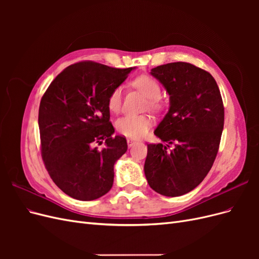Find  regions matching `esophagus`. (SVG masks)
Returning a JSON list of instances; mask_svg holds the SVG:
<instances>
[{"mask_svg": "<svg viewBox=\"0 0 259 259\" xmlns=\"http://www.w3.org/2000/svg\"><path fill=\"white\" fill-rule=\"evenodd\" d=\"M134 144H136V142H135L134 139H131V138H128V139H127V145H128V147H130V148L134 146Z\"/></svg>", "mask_w": 259, "mask_h": 259, "instance_id": "esophagus-1", "label": "esophagus"}]
</instances>
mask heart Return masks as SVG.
<instances>
[{"label": "heart", "mask_w": 259, "mask_h": 259, "mask_svg": "<svg viewBox=\"0 0 259 259\" xmlns=\"http://www.w3.org/2000/svg\"><path fill=\"white\" fill-rule=\"evenodd\" d=\"M133 88L142 92L148 97V106L153 110H160L162 108L160 83L150 75H139L131 82ZM123 90L121 86H116L108 97V108L113 113L119 112L122 107ZM152 125V119L147 114H127L120 117L115 123L116 131L120 134L130 138H142Z\"/></svg>", "instance_id": "1"}]
</instances>
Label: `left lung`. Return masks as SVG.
I'll return each mask as SVG.
<instances>
[{
    "instance_id": "8db88e82",
    "label": "left lung",
    "mask_w": 259,
    "mask_h": 259,
    "mask_svg": "<svg viewBox=\"0 0 259 259\" xmlns=\"http://www.w3.org/2000/svg\"><path fill=\"white\" fill-rule=\"evenodd\" d=\"M151 74L169 95L168 112L154 134L175 147L149 144L145 175L155 192L179 197L198 187L213 166L224 128L223 99L211 74L189 62L158 66Z\"/></svg>"
}]
</instances>
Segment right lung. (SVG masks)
I'll list each match as a JSON object with an SVG mask.
<instances>
[{"instance_id": "right-lung-1", "label": "right lung", "mask_w": 259, "mask_h": 259, "mask_svg": "<svg viewBox=\"0 0 259 259\" xmlns=\"http://www.w3.org/2000/svg\"><path fill=\"white\" fill-rule=\"evenodd\" d=\"M133 69L76 62L44 93L38 109L42 158L53 182L69 197L92 201L112 188L114 163L126 152L127 143L112 136L107 101ZM104 140L103 151L93 147Z\"/></svg>"}]
</instances>
